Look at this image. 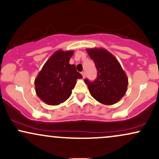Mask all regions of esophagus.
I'll list each match as a JSON object with an SVG mask.
<instances>
[{
  "label": "esophagus",
  "mask_w": 159,
  "mask_h": 159,
  "mask_svg": "<svg viewBox=\"0 0 159 159\" xmlns=\"http://www.w3.org/2000/svg\"><path fill=\"white\" fill-rule=\"evenodd\" d=\"M81 75H82V76H83L84 78L86 77V73H85V72H81Z\"/></svg>",
  "instance_id": "1"
}]
</instances>
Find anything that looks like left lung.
Here are the masks:
<instances>
[{
  "mask_svg": "<svg viewBox=\"0 0 159 159\" xmlns=\"http://www.w3.org/2000/svg\"><path fill=\"white\" fill-rule=\"evenodd\" d=\"M86 51L97 69V78L94 81L84 79L91 96L104 105L118 102L126 93L129 83L119 61L105 48H87Z\"/></svg>",
  "mask_w": 159,
  "mask_h": 159,
  "instance_id": "left-lung-1",
  "label": "left lung"
}]
</instances>
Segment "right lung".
I'll return each mask as SVG.
<instances>
[{
  "label": "right lung",
  "instance_id": "1",
  "mask_svg": "<svg viewBox=\"0 0 159 159\" xmlns=\"http://www.w3.org/2000/svg\"><path fill=\"white\" fill-rule=\"evenodd\" d=\"M74 51H57L49 57L36 76L34 84L36 95L48 105L64 102L72 94L78 78L82 75L75 66L69 64Z\"/></svg>",
  "mask_w": 159,
  "mask_h": 159
}]
</instances>
